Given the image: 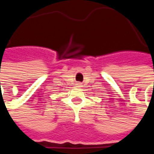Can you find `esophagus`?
Instances as JSON below:
<instances>
[{"mask_svg": "<svg viewBox=\"0 0 154 154\" xmlns=\"http://www.w3.org/2000/svg\"><path fill=\"white\" fill-rule=\"evenodd\" d=\"M77 85H78V87H80L81 85H82V83H80V82H79V83H77Z\"/></svg>", "mask_w": 154, "mask_h": 154, "instance_id": "obj_1", "label": "esophagus"}]
</instances>
